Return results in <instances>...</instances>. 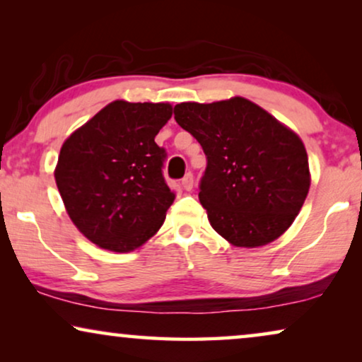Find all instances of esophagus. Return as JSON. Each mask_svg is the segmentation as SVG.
Here are the masks:
<instances>
[{
    "label": "esophagus",
    "mask_w": 362,
    "mask_h": 362,
    "mask_svg": "<svg viewBox=\"0 0 362 362\" xmlns=\"http://www.w3.org/2000/svg\"><path fill=\"white\" fill-rule=\"evenodd\" d=\"M181 185H182V187H185L186 191H191L192 189V185H194V177H192V173H187V175L182 177Z\"/></svg>",
    "instance_id": "1"
}]
</instances>
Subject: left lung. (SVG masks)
<instances>
[{
	"label": "left lung",
	"mask_w": 362,
	"mask_h": 362,
	"mask_svg": "<svg viewBox=\"0 0 362 362\" xmlns=\"http://www.w3.org/2000/svg\"><path fill=\"white\" fill-rule=\"evenodd\" d=\"M175 120L206 155L199 201L212 229L237 247H260L284 234L310 189L298 135L242 97L177 103Z\"/></svg>",
	"instance_id": "obj_1"
}]
</instances>
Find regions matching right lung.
Instances as JSON below:
<instances>
[{
	"mask_svg": "<svg viewBox=\"0 0 362 362\" xmlns=\"http://www.w3.org/2000/svg\"><path fill=\"white\" fill-rule=\"evenodd\" d=\"M171 115L170 103L115 100L64 141L59 192L77 229L102 249L135 250L165 222L176 194L155 136Z\"/></svg>",
	"mask_w": 362,
	"mask_h": 362,
	"instance_id": "add662e5",
	"label": "right lung"
}]
</instances>
